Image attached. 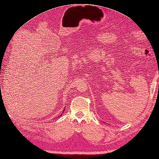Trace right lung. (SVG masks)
Listing matches in <instances>:
<instances>
[{
	"instance_id": "right-lung-1",
	"label": "right lung",
	"mask_w": 159,
	"mask_h": 159,
	"mask_svg": "<svg viewBox=\"0 0 159 159\" xmlns=\"http://www.w3.org/2000/svg\"><path fill=\"white\" fill-rule=\"evenodd\" d=\"M65 109H66V107H65V108H64V109H63V113L64 112V110H65ZM61 116H62V113H61Z\"/></svg>"
}]
</instances>
